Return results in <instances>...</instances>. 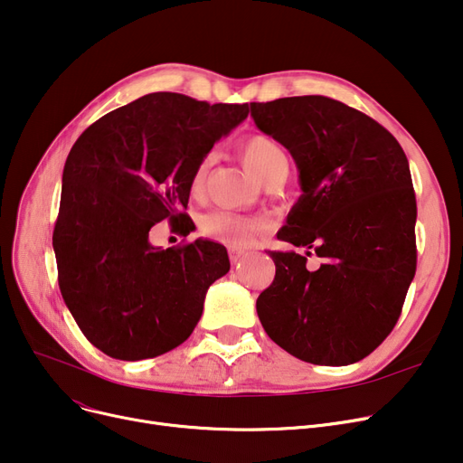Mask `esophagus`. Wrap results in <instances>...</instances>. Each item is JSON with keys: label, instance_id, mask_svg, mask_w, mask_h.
Wrapping results in <instances>:
<instances>
[{"label": "esophagus", "instance_id": "34e87169", "mask_svg": "<svg viewBox=\"0 0 463 463\" xmlns=\"http://www.w3.org/2000/svg\"><path fill=\"white\" fill-rule=\"evenodd\" d=\"M244 255H246L244 250H231V262L240 264V260L244 259Z\"/></svg>", "mask_w": 463, "mask_h": 463}]
</instances>
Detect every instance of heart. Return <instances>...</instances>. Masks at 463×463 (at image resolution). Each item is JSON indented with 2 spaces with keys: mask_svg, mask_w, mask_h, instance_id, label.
Listing matches in <instances>:
<instances>
[{
  "mask_svg": "<svg viewBox=\"0 0 463 463\" xmlns=\"http://www.w3.org/2000/svg\"><path fill=\"white\" fill-rule=\"evenodd\" d=\"M241 159H244L250 173L257 176L260 182L269 180L278 173H287L288 161L281 146L264 135H253L241 142ZM212 157L206 156L201 163L194 166L193 176L189 182V191L193 194H201L204 189L206 175L210 168ZM266 227L264 219L236 215L231 212H212L201 219V232L212 240L222 241V244L241 250L246 248L251 238Z\"/></svg>",
  "mask_w": 463,
  "mask_h": 463,
  "instance_id": "b5f03b06",
  "label": "heart"
}]
</instances>
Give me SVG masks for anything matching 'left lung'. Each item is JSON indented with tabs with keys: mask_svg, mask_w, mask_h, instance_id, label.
Returning <instances> with one entry per match:
<instances>
[{
	"mask_svg": "<svg viewBox=\"0 0 463 463\" xmlns=\"http://www.w3.org/2000/svg\"><path fill=\"white\" fill-rule=\"evenodd\" d=\"M255 126L293 156L302 194L279 240L323 259L269 251L257 298L266 334L293 356L347 366L392 332L417 270V201L409 161L375 119L323 95L251 103Z\"/></svg>",
	"mask_w": 463,
	"mask_h": 463,
	"instance_id": "left-lung-1",
	"label": "left lung"
}]
</instances>
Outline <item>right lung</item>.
I'll return each mask as SVG.
<instances>
[{
  "label": "right lung",
  "instance_id": "right-lung-1",
  "mask_svg": "<svg viewBox=\"0 0 463 463\" xmlns=\"http://www.w3.org/2000/svg\"><path fill=\"white\" fill-rule=\"evenodd\" d=\"M250 114L157 91L91 124L67 156L52 246L65 306L82 334L118 360L154 358L197 326L208 287L231 269L212 240L156 248L150 231L182 213L193 170Z\"/></svg>",
  "mask_w": 463,
  "mask_h": 463
}]
</instances>
